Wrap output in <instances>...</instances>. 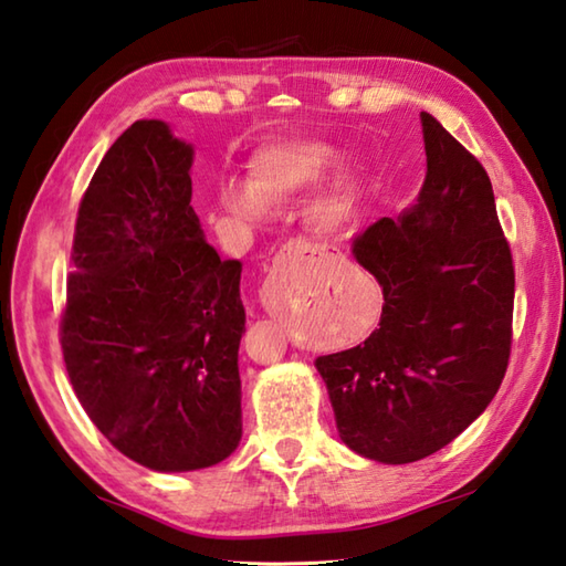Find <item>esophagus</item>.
I'll use <instances>...</instances> for the list:
<instances>
[{
  "label": "esophagus",
  "instance_id": "34e87169",
  "mask_svg": "<svg viewBox=\"0 0 566 566\" xmlns=\"http://www.w3.org/2000/svg\"><path fill=\"white\" fill-rule=\"evenodd\" d=\"M316 256V254H334L332 250L326 248V244H318V242H306V240H294L284 248V260H300V256Z\"/></svg>",
  "mask_w": 566,
  "mask_h": 566
}]
</instances>
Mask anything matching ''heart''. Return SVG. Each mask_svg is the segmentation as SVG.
<instances>
[{
	"label": "heart",
	"mask_w": 566,
	"mask_h": 566,
	"mask_svg": "<svg viewBox=\"0 0 566 566\" xmlns=\"http://www.w3.org/2000/svg\"><path fill=\"white\" fill-rule=\"evenodd\" d=\"M338 153L316 140L274 143L254 153L250 182L224 192V208L242 220H260L266 205H284L312 190L336 166ZM358 212V188L352 178L336 180L306 208V220L318 234H338Z\"/></svg>",
	"instance_id": "obj_1"
}]
</instances>
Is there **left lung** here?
<instances>
[{"label": "left lung", "instance_id": "8db88e82", "mask_svg": "<svg viewBox=\"0 0 566 566\" xmlns=\"http://www.w3.org/2000/svg\"><path fill=\"white\" fill-rule=\"evenodd\" d=\"M420 126L418 202L352 244L384 286L381 322L364 344L316 358L338 436L388 465L458 438L495 398L512 348L515 266L488 172L430 113Z\"/></svg>", "mask_w": 566, "mask_h": 566}]
</instances>
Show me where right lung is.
I'll use <instances>...</instances> for the list:
<instances>
[{
  "mask_svg": "<svg viewBox=\"0 0 566 566\" xmlns=\"http://www.w3.org/2000/svg\"><path fill=\"white\" fill-rule=\"evenodd\" d=\"M192 148L136 120L78 205L59 338L86 416L158 472L210 468L242 438L240 260L202 238Z\"/></svg>",
  "mask_w": 566,
  "mask_h": 566,
  "instance_id": "1",
  "label": "right lung"
}]
</instances>
